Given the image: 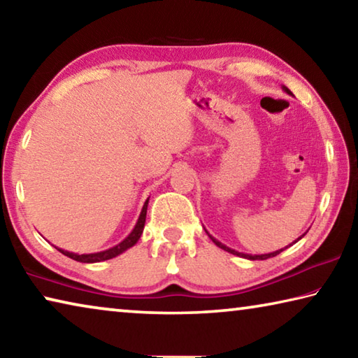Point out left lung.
I'll return each instance as SVG.
<instances>
[{
  "instance_id": "8db88e82",
  "label": "left lung",
  "mask_w": 358,
  "mask_h": 358,
  "mask_svg": "<svg viewBox=\"0 0 358 358\" xmlns=\"http://www.w3.org/2000/svg\"><path fill=\"white\" fill-rule=\"evenodd\" d=\"M282 90H284V92H286L287 94H292V93H290V90L287 88V87H282ZM205 232H207V230H205ZM208 234V232H207ZM306 234V232H305ZM305 234H303V235H305ZM303 235H301V237H299V238H296L295 241H294V243H296V241H299L300 238H303ZM208 237L211 238V241H213V243L216 245V246H220L221 248V250H224V251H227V252H230V254H234V256H238V257H243V259H248V260H265V259H270V257H275V256H278V254H280L281 251H284V250H280V251H275V252H268V254H254V256H252V254H245V252H238V251H235V250H232V248H229V246H226V245H222L221 243V241L220 240H216L215 237H211V235L208 234ZM292 243V245H294ZM290 246V245H289ZM287 248V246H286Z\"/></svg>"
}]
</instances>
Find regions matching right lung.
<instances>
[{"label":"right lung","mask_w":358,"mask_h":358,"mask_svg":"<svg viewBox=\"0 0 358 358\" xmlns=\"http://www.w3.org/2000/svg\"><path fill=\"white\" fill-rule=\"evenodd\" d=\"M148 201L150 197L145 201L142 211H141V216H138V220L136 222L134 229H132V232L126 237L123 241H120L118 245H115L113 248H108L106 251H99V252H92V254H77V252H69V251H64L62 248H57V250L64 254V256H68L71 259L77 260V262H83V264H96V262H102V260H108V259H113L120 256V254H123L124 251H128L129 248L134 246L138 238H141V235L143 232V226H145V217H147V208H148Z\"/></svg>","instance_id":"obj_1"}]
</instances>
